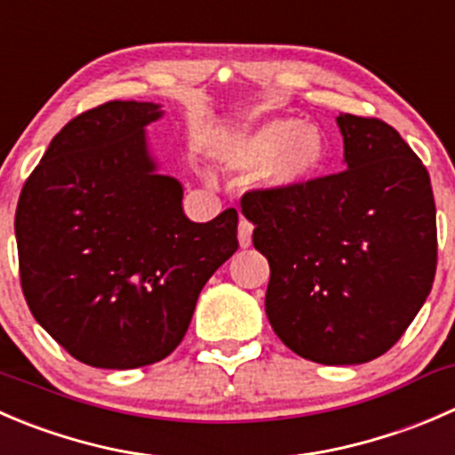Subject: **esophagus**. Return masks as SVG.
Segmentation results:
<instances>
[{"instance_id":"esophagus-1","label":"esophagus","mask_w":455,"mask_h":455,"mask_svg":"<svg viewBox=\"0 0 455 455\" xmlns=\"http://www.w3.org/2000/svg\"><path fill=\"white\" fill-rule=\"evenodd\" d=\"M251 235H253V224L246 222V220H240V227H237V240H240L242 249H249Z\"/></svg>"}]
</instances>
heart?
<instances>
[{
  "label": "heart",
  "mask_w": 455,
  "mask_h": 455,
  "mask_svg": "<svg viewBox=\"0 0 455 455\" xmlns=\"http://www.w3.org/2000/svg\"><path fill=\"white\" fill-rule=\"evenodd\" d=\"M215 160L231 171H255L264 191L289 193L322 173L329 142L315 124L275 117L215 147Z\"/></svg>",
  "instance_id": "obj_1"
}]
</instances>
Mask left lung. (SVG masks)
Here are the masks:
<instances>
[{"instance_id": "1", "label": "left lung", "mask_w": 455, "mask_h": 455, "mask_svg": "<svg viewBox=\"0 0 455 455\" xmlns=\"http://www.w3.org/2000/svg\"><path fill=\"white\" fill-rule=\"evenodd\" d=\"M345 171L289 193L251 191L242 215L268 259L264 308L293 354L363 364L400 339L435 275L429 173L395 129L339 113Z\"/></svg>"}]
</instances>
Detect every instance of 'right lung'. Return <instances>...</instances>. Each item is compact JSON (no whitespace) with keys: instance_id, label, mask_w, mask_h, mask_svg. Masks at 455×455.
Returning <instances> with one entry per match:
<instances>
[{"instance_id":"right-lung-1","label":"right lung","mask_w":455,"mask_h":455,"mask_svg":"<svg viewBox=\"0 0 455 455\" xmlns=\"http://www.w3.org/2000/svg\"><path fill=\"white\" fill-rule=\"evenodd\" d=\"M153 101H106L52 138L15 213L35 320L100 369H138L182 342L200 291L237 251V211L191 222L180 180L162 175Z\"/></svg>"}]
</instances>
